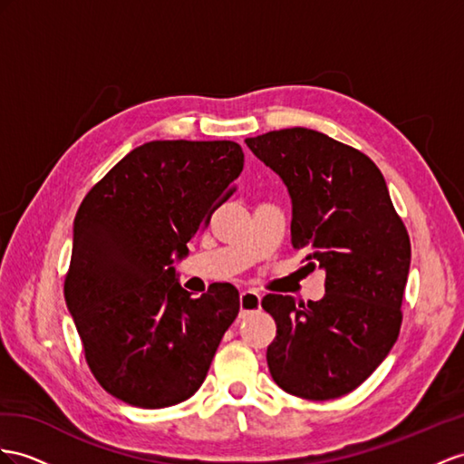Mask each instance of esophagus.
Here are the masks:
<instances>
[{
	"mask_svg": "<svg viewBox=\"0 0 464 464\" xmlns=\"http://www.w3.org/2000/svg\"><path fill=\"white\" fill-rule=\"evenodd\" d=\"M239 305H241V315L256 312L260 307V294L255 290H243L241 298H239Z\"/></svg>",
	"mask_w": 464,
	"mask_h": 464,
	"instance_id": "34e87169",
	"label": "esophagus"
}]
</instances>
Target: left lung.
<instances>
[{"label": "left lung", "instance_id": "8db88e82", "mask_svg": "<svg viewBox=\"0 0 464 464\" xmlns=\"http://www.w3.org/2000/svg\"><path fill=\"white\" fill-rule=\"evenodd\" d=\"M245 142L288 188L294 248L325 272L322 300L263 298L276 322L268 371L294 396H345L376 371L398 339L411 260L408 231L382 172L361 150L305 127Z\"/></svg>", "mask_w": 464, "mask_h": 464}]
</instances>
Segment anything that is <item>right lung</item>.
<instances>
[{
  "label": "right lung",
  "instance_id": "add662e5",
  "mask_svg": "<svg viewBox=\"0 0 464 464\" xmlns=\"http://www.w3.org/2000/svg\"><path fill=\"white\" fill-rule=\"evenodd\" d=\"M243 162L233 140H150L119 160L76 213L66 305L93 376L130 406L194 396L239 314L231 284L192 298L172 265L229 198Z\"/></svg>",
  "mask_w": 464,
  "mask_h": 464
}]
</instances>
